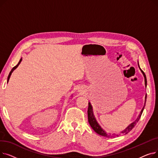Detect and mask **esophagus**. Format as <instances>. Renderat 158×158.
Returning a JSON list of instances; mask_svg holds the SVG:
<instances>
[{
	"label": "esophagus",
	"mask_w": 158,
	"mask_h": 158,
	"mask_svg": "<svg viewBox=\"0 0 158 158\" xmlns=\"http://www.w3.org/2000/svg\"><path fill=\"white\" fill-rule=\"evenodd\" d=\"M78 92L80 94H85V88H83V87H82V86H81V87H79V88H78Z\"/></svg>",
	"instance_id": "1"
}]
</instances>
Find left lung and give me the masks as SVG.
Wrapping results in <instances>:
<instances>
[{"mask_svg": "<svg viewBox=\"0 0 158 158\" xmlns=\"http://www.w3.org/2000/svg\"><path fill=\"white\" fill-rule=\"evenodd\" d=\"M138 66L139 68V64H138ZM141 72H142L143 76H144V78H145V87H147V78H146V76L145 73L143 72V71L141 69L139 68ZM146 99H147V95H145V104H144V106L142 108V111H141L140 112V114L138 115V118L136 119V120L135 122H133L132 123H131L129 126H128L125 129H124L123 131L121 132V133L122 135H126L127 134L128 132H129L132 129H133V127L136 126V123L139 121L140 117H141V115H142V113H143V111L144 110V107H145V104H146ZM88 122L89 123V125L91 126V127H92V128L95 131V132H96L97 134H98L99 135L101 136H105V137H107V138H114L115 136H118V135H115V134H113V135H111V134H108L107 133V132L101 127V126L99 125L98 123L97 122L95 116H94V112H93V107H92V104H91V103L89 102H88Z\"/></svg>", "mask_w": 158, "mask_h": 158, "instance_id": "1", "label": "left lung"}]
</instances>
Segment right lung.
I'll use <instances>...</instances> for the list:
<instances>
[{
    "mask_svg": "<svg viewBox=\"0 0 158 158\" xmlns=\"http://www.w3.org/2000/svg\"><path fill=\"white\" fill-rule=\"evenodd\" d=\"M22 59L21 58V59L20 60V61H19V63L16 64L15 66H14V67L11 69V72H10V73H9V76H8V77H7V82H8V81H9V80H10V76H11V73H12V72L18 67V66L20 64V62L22 61Z\"/></svg>",
    "mask_w": 158,
    "mask_h": 158,
    "instance_id": "obj_1",
    "label": "right lung"
}]
</instances>
